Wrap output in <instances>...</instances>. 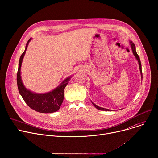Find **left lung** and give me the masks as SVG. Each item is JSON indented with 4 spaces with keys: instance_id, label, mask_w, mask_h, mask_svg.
Returning <instances> with one entry per match:
<instances>
[{
    "instance_id": "left-lung-1",
    "label": "left lung",
    "mask_w": 158,
    "mask_h": 158,
    "mask_svg": "<svg viewBox=\"0 0 158 158\" xmlns=\"http://www.w3.org/2000/svg\"><path fill=\"white\" fill-rule=\"evenodd\" d=\"M129 43H130V45H131V48H132V52H133V54L135 56V59H137V60L138 61V63H139V69H140V75H141V79L142 80V67H141V63H140V58L139 55H137V52H136V50H135V44H134V43L132 41H129ZM92 104L94 106V107L96 108H97L98 110H102V111H112L111 110H109V109H106V108H102V107H100V106H97L96 104H94L93 102H91Z\"/></svg>"
}]
</instances>
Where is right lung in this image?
<instances>
[{"label":"right lung","mask_w":158,"mask_h":158,"mask_svg":"<svg viewBox=\"0 0 158 158\" xmlns=\"http://www.w3.org/2000/svg\"><path fill=\"white\" fill-rule=\"evenodd\" d=\"M31 39L32 38H30L27 41L26 45L25 50L22 53L19 59L18 70L17 73V84L18 90L25 103L31 109L40 113H53L58 111L62 104L64 96V91L66 85L68 84L71 76L65 79L55 89L46 93H36L26 89L21 79V67L28 44H29V42L31 40Z\"/></svg>","instance_id":"obj_1"}]
</instances>
